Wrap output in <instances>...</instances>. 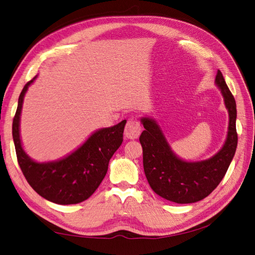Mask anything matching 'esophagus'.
Returning <instances> with one entry per match:
<instances>
[{"mask_svg": "<svg viewBox=\"0 0 255 255\" xmlns=\"http://www.w3.org/2000/svg\"><path fill=\"white\" fill-rule=\"evenodd\" d=\"M141 125L138 121L133 118H129L126 124V127H125V136L128 139H136L140 136L141 133Z\"/></svg>", "mask_w": 255, "mask_h": 255, "instance_id": "1", "label": "esophagus"}]
</instances>
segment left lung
<instances>
[{
  "instance_id": "1",
  "label": "left lung",
  "mask_w": 255,
  "mask_h": 255,
  "mask_svg": "<svg viewBox=\"0 0 255 255\" xmlns=\"http://www.w3.org/2000/svg\"><path fill=\"white\" fill-rule=\"evenodd\" d=\"M216 84L223 92L229 112V128L225 145L213 158L199 162L178 159L172 152L158 124L150 118L141 119L144 130L139 140L142 147L145 177L159 196L171 202L191 204L207 197L219 185L234 159L238 144L236 101L219 70Z\"/></svg>"
}]
</instances>
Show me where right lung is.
Listing matches in <instances>:
<instances>
[{
  "label": "right lung",
  "instance_id": "right-lung-1",
  "mask_svg": "<svg viewBox=\"0 0 255 255\" xmlns=\"http://www.w3.org/2000/svg\"><path fill=\"white\" fill-rule=\"evenodd\" d=\"M35 79L27 82L20 92L13 119V140L19 167L29 185L41 197L59 205L79 204L88 199L105 177L110 160L123 142L126 121L94 132L67 158L37 163L25 153L19 138L21 105L27 89Z\"/></svg>",
  "mask_w": 255,
  "mask_h": 255
}]
</instances>
